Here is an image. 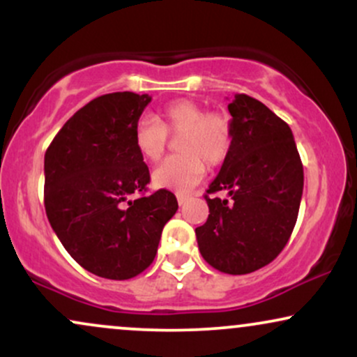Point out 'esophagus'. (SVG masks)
Here are the masks:
<instances>
[{
  "label": "esophagus",
  "mask_w": 357,
  "mask_h": 357,
  "mask_svg": "<svg viewBox=\"0 0 357 357\" xmlns=\"http://www.w3.org/2000/svg\"><path fill=\"white\" fill-rule=\"evenodd\" d=\"M176 198H178V204H179V206H183V204L186 203L188 199H190V196H186V195H178V196H176Z\"/></svg>",
  "instance_id": "34e87169"
}]
</instances>
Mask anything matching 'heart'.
<instances>
[{
	"instance_id": "heart-1",
	"label": "heart",
	"mask_w": 357,
	"mask_h": 357,
	"mask_svg": "<svg viewBox=\"0 0 357 357\" xmlns=\"http://www.w3.org/2000/svg\"><path fill=\"white\" fill-rule=\"evenodd\" d=\"M178 137V155L166 159L153 171L155 188L188 191L203 179L207 162L218 167L233 147V122L223 112H204L196 102L178 99L159 110L158 119L142 117L134 129V144L146 161L158 162Z\"/></svg>"
}]
</instances>
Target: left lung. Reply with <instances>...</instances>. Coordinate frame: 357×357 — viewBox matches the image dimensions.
Instances as JSON below:
<instances>
[{"label":"left lung","instance_id":"8db88e82","mask_svg":"<svg viewBox=\"0 0 357 357\" xmlns=\"http://www.w3.org/2000/svg\"><path fill=\"white\" fill-rule=\"evenodd\" d=\"M233 147L206 190L210 215L196 228L213 268L245 275L275 260L296 227L304 167L289 124L245 93L228 104ZM227 190L228 199L210 197Z\"/></svg>","mask_w":357,"mask_h":357}]
</instances>
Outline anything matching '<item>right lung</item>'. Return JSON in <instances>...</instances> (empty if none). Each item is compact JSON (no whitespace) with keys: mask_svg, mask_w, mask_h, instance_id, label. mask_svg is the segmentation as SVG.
Here are the masks:
<instances>
[{"mask_svg":"<svg viewBox=\"0 0 357 357\" xmlns=\"http://www.w3.org/2000/svg\"><path fill=\"white\" fill-rule=\"evenodd\" d=\"M147 93L114 92L77 110L45 153V211L80 267L127 280L153 264L165 225L178 210L167 190L147 191L149 167L134 144Z\"/></svg>","mask_w":357,"mask_h":357,"instance_id":"1","label":"right lung"}]
</instances>
